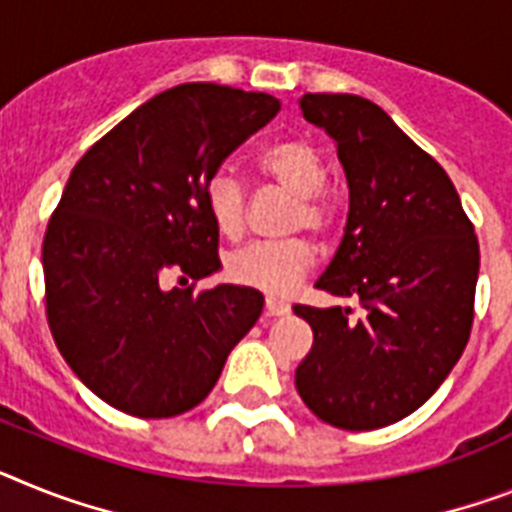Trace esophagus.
I'll return each instance as SVG.
<instances>
[{"instance_id": "34e87169", "label": "esophagus", "mask_w": 512, "mask_h": 512, "mask_svg": "<svg viewBox=\"0 0 512 512\" xmlns=\"http://www.w3.org/2000/svg\"><path fill=\"white\" fill-rule=\"evenodd\" d=\"M289 309V304L283 302V299H278V296H268V299H265V315L268 317L289 315Z\"/></svg>"}]
</instances>
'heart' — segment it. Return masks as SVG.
<instances>
[{"label":"heart","mask_w":512,"mask_h":512,"mask_svg":"<svg viewBox=\"0 0 512 512\" xmlns=\"http://www.w3.org/2000/svg\"><path fill=\"white\" fill-rule=\"evenodd\" d=\"M257 174L265 182L294 197L289 229L312 231L328 236L338 226L336 197L330 195L328 169L320 150L302 137H286L270 143L255 158ZM205 205L216 231L226 239H239L247 226V192L242 182L229 171L210 176L205 187ZM317 252L309 239L294 236L283 242H255L229 257L226 273L234 283L252 286L265 294H289L299 286L309 270L315 268Z\"/></svg>","instance_id":"1"}]
</instances>
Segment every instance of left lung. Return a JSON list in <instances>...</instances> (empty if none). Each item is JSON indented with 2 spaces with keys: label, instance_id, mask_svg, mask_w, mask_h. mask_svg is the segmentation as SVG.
<instances>
[{
  "label": "left lung",
  "instance_id": "1",
  "mask_svg": "<svg viewBox=\"0 0 512 512\" xmlns=\"http://www.w3.org/2000/svg\"><path fill=\"white\" fill-rule=\"evenodd\" d=\"M302 114L338 145L349 221L315 283L362 304L294 312L315 333L296 390L333 427L364 432L409 416L450 375L474 325L479 242L450 176L377 106L304 93Z\"/></svg>",
  "mask_w": 512,
  "mask_h": 512
}]
</instances>
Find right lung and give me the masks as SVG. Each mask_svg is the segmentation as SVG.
<instances>
[{"instance_id":"obj_1","label":"right lung","mask_w":512,"mask_h":512,"mask_svg":"<svg viewBox=\"0 0 512 512\" xmlns=\"http://www.w3.org/2000/svg\"><path fill=\"white\" fill-rule=\"evenodd\" d=\"M281 103L216 83L163 90L90 145L44 236L46 317L80 380L114 409L166 419L195 409L263 294L221 283L205 187ZM171 275L190 287L165 289Z\"/></svg>"}]
</instances>
